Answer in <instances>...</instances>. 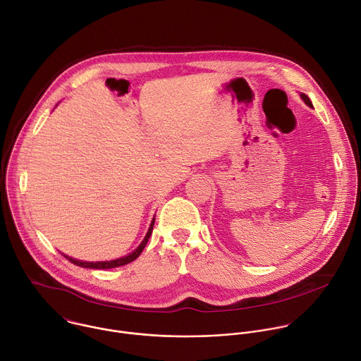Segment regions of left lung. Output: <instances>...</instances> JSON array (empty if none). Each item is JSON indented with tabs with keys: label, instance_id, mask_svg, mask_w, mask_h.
Masks as SVG:
<instances>
[{
	"label": "left lung",
	"instance_id": "obj_1",
	"mask_svg": "<svg viewBox=\"0 0 361 361\" xmlns=\"http://www.w3.org/2000/svg\"><path fill=\"white\" fill-rule=\"evenodd\" d=\"M300 97H302V100L309 106V107H312V102L309 100V97L306 96V94H303V93H300Z\"/></svg>",
	"mask_w": 361,
	"mask_h": 361
}]
</instances>
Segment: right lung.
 <instances>
[{"mask_svg": "<svg viewBox=\"0 0 361 361\" xmlns=\"http://www.w3.org/2000/svg\"><path fill=\"white\" fill-rule=\"evenodd\" d=\"M154 223H155V219H152L151 224H149V228H148V233L147 235L144 237L142 243L137 247V250H134L131 254L126 255V257H121V258H117V259H111V261H97V262H89V261H80V259H76V258H72V257H68L65 255L71 262L79 265V267H83V268H94V269H109V268H117V267H121V265H126V264H130L133 262L135 258L140 257V254L142 252V250L145 248L151 234H152V228H154Z\"/></svg>", "mask_w": 361, "mask_h": 361, "instance_id": "right-lung-1", "label": "right lung"}]
</instances>
